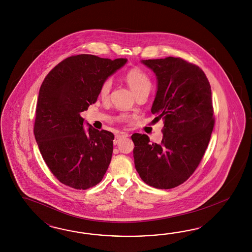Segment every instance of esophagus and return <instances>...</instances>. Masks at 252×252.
I'll return each mask as SVG.
<instances>
[{
    "label": "esophagus",
    "mask_w": 252,
    "mask_h": 252,
    "mask_svg": "<svg viewBox=\"0 0 252 252\" xmlns=\"http://www.w3.org/2000/svg\"><path fill=\"white\" fill-rule=\"evenodd\" d=\"M128 137V134L127 133H121V134H119V135H117V136H115V140H114V144L116 145V144H118V142H119V140L123 138V137Z\"/></svg>",
    "instance_id": "34e87169"
}]
</instances>
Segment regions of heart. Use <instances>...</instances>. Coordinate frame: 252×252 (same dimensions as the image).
<instances>
[{"instance_id": "heart-1", "label": "heart", "mask_w": 252, "mask_h": 252, "mask_svg": "<svg viewBox=\"0 0 252 252\" xmlns=\"http://www.w3.org/2000/svg\"><path fill=\"white\" fill-rule=\"evenodd\" d=\"M125 80L134 94L143 90H150L152 87V82L149 76H147L143 71L138 68L129 70L125 76ZM111 88H112L111 79H106L100 87V91H99L100 95L102 97L107 96L111 91Z\"/></svg>"}]
</instances>
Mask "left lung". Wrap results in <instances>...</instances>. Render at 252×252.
<instances>
[{
  "label": "left lung",
  "mask_w": 252,
  "mask_h": 252,
  "mask_svg": "<svg viewBox=\"0 0 252 252\" xmlns=\"http://www.w3.org/2000/svg\"><path fill=\"white\" fill-rule=\"evenodd\" d=\"M141 63L156 76L152 113L164 126L159 144L145 134L131 136L135 167L146 184L169 189L189 179L205 153L214 129L212 90L204 72L181 58Z\"/></svg>",
  "instance_id": "8db88e82"
}]
</instances>
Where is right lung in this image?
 Segmentation results:
<instances>
[{
    "label": "right lung",
    "mask_w": 252,
    "mask_h": 252,
    "mask_svg": "<svg viewBox=\"0 0 252 252\" xmlns=\"http://www.w3.org/2000/svg\"><path fill=\"white\" fill-rule=\"evenodd\" d=\"M126 62L92 54L71 56L52 69L41 84L34 135L47 166L70 188H92L106 173L115 136L89 124L85 129L80 113L96 102L102 83Z\"/></svg>",
    "instance_id": "obj_1"
}]
</instances>
